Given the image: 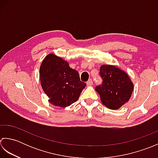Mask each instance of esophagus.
Listing matches in <instances>:
<instances>
[{
  "label": "esophagus",
  "mask_w": 158,
  "mask_h": 158,
  "mask_svg": "<svg viewBox=\"0 0 158 158\" xmlns=\"http://www.w3.org/2000/svg\"><path fill=\"white\" fill-rule=\"evenodd\" d=\"M93 84V82L92 79H89L87 82H86V85H87L88 86H90V85H92Z\"/></svg>",
  "instance_id": "obj_1"
}]
</instances>
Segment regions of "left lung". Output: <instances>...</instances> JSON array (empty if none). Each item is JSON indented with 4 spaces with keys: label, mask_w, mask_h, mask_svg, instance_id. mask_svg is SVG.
Instances as JSON below:
<instances>
[{
    "label": "left lung",
    "mask_w": 158,
    "mask_h": 158,
    "mask_svg": "<svg viewBox=\"0 0 158 158\" xmlns=\"http://www.w3.org/2000/svg\"><path fill=\"white\" fill-rule=\"evenodd\" d=\"M102 79L95 91L100 95L102 104L106 107L117 110L130 99L134 85L127 73L114 66L104 65L99 69Z\"/></svg>",
    "instance_id": "left-lung-1"
}]
</instances>
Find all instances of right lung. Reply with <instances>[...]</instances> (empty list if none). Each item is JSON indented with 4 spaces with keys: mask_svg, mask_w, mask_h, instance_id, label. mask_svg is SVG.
<instances>
[{
    "mask_svg": "<svg viewBox=\"0 0 158 158\" xmlns=\"http://www.w3.org/2000/svg\"><path fill=\"white\" fill-rule=\"evenodd\" d=\"M42 89L51 104L67 107L78 100L86 83L80 81L76 70L65 60L50 54L45 58L40 69Z\"/></svg>",
    "mask_w": 158,
    "mask_h": 158,
    "instance_id": "obj_1",
    "label": "right lung"
}]
</instances>
